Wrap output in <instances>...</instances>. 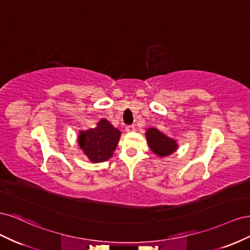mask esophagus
<instances>
[{"label": "esophagus", "instance_id": "34e87169", "mask_svg": "<svg viewBox=\"0 0 250 250\" xmlns=\"http://www.w3.org/2000/svg\"><path fill=\"white\" fill-rule=\"evenodd\" d=\"M125 129L127 132H133L135 130V127L133 125H128V126H126Z\"/></svg>", "mask_w": 250, "mask_h": 250}]
</instances>
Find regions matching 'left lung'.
<instances>
[{"label":"left lung","instance_id":"1","mask_svg":"<svg viewBox=\"0 0 250 250\" xmlns=\"http://www.w3.org/2000/svg\"><path fill=\"white\" fill-rule=\"evenodd\" d=\"M149 147L156 155L167 156L177 149L176 142L168 138L156 128H149L146 132Z\"/></svg>","mask_w":250,"mask_h":250}]
</instances>
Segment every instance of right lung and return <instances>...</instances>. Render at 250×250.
<instances>
[{
  "label": "right lung",
  "mask_w": 250,
  "mask_h": 250,
  "mask_svg": "<svg viewBox=\"0 0 250 250\" xmlns=\"http://www.w3.org/2000/svg\"><path fill=\"white\" fill-rule=\"evenodd\" d=\"M121 132L107 120L102 119L96 128L80 131L79 146L94 163L107 161L118 146Z\"/></svg>",
  "instance_id": "right-lung-1"
}]
</instances>
